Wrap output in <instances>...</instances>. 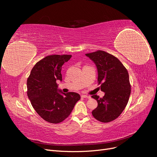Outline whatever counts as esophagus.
Masks as SVG:
<instances>
[{"label": "esophagus", "instance_id": "34e87169", "mask_svg": "<svg viewBox=\"0 0 157 157\" xmlns=\"http://www.w3.org/2000/svg\"><path fill=\"white\" fill-rule=\"evenodd\" d=\"M82 97L84 98H86V99H90V98H91L89 96H86V95H82Z\"/></svg>", "mask_w": 157, "mask_h": 157}]
</instances>
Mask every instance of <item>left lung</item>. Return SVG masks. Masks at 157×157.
I'll list each match as a JSON object with an SVG mask.
<instances>
[{"label": "left lung", "instance_id": "8db88e82", "mask_svg": "<svg viewBox=\"0 0 157 157\" xmlns=\"http://www.w3.org/2000/svg\"><path fill=\"white\" fill-rule=\"evenodd\" d=\"M86 56L96 64L98 84L105 95L99 98L97 95L98 107L92 112L93 117L101 122L115 120L124 111L129 100L131 86L128 71L118 58L102 50H98Z\"/></svg>", "mask_w": 157, "mask_h": 157}]
</instances>
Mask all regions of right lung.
<instances>
[{"instance_id": "obj_1", "label": "right lung", "mask_w": 157, "mask_h": 157, "mask_svg": "<svg viewBox=\"0 0 157 157\" xmlns=\"http://www.w3.org/2000/svg\"><path fill=\"white\" fill-rule=\"evenodd\" d=\"M71 55H51L35 65L27 80V96L33 107L43 119L58 124L67 118L79 99L75 92L65 94L58 89L62 80L61 67Z\"/></svg>"}]
</instances>
